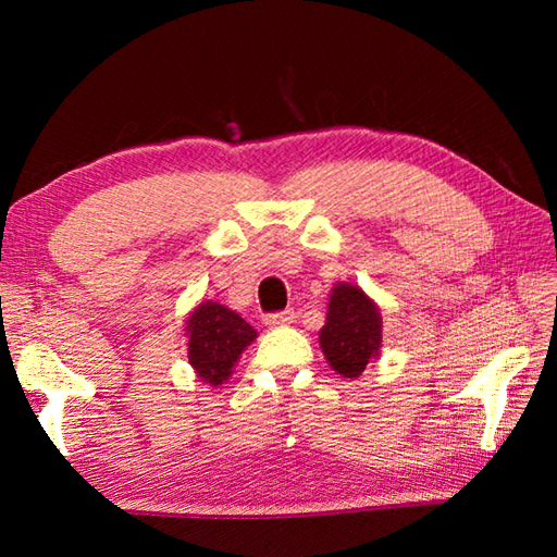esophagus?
<instances>
[{
    "label": "esophagus",
    "mask_w": 557,
    "mask_h": 557,
    "mask_svg": "<svg viewBox=\"0 0 557 557\" xmlns=\"http://www.w3.org/2000/svg\"><path fill=\"white\" fill-rule=\"evenodd\" d=\"M292 321H294V311H277V313L265 315L268 327H282V325H289Z\"/></svg>",
    "instance_id": "34e87169"
}]
</instances>
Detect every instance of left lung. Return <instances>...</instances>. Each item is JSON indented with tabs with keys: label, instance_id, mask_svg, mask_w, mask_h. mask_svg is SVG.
I'll return each instance as SVG.
<instances>
[{
	"label": "left lung",
	"instance_id": "obj_1",
	"mask_svg": "<svg viewBox=\"0 0 557 557\" xmlns=\"http://www.w3.org/2000/svg\"><path fill=\"white\" fill-rule=\"evenodd\" d=\"M318 339L333 371L342 377H359L381 351V311L361 287L339 282L330 294L327 318Z\"/></svg>",
	"mask_w": 557,
	"mask_h": 557
}]
</instances>
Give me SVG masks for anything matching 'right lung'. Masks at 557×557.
<instances>
[{
	"instance_id": "1",
	"label": "right lung",
	"mask_w": 557,
	"mask_h": 557,
	"mask_svg": "<svg viewBox=\"0 0 557 557\" xmlns=\"http://www.w3.org/2000/svg\"><path fill=\"white\" fill-rule=\"evenodd\" d=\"M253 339L256 330L218 301L198 304L186 321L188 363L212 387L227 381L236 359Z\"/></svg>"
}]
</instances>
